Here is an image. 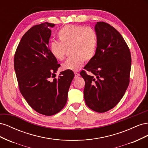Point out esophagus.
<instances>
[{"instance_id":"1","label":"esophagus","mask_w":148,"mask_h":148,"mask_svg":"<svg viewBox=\"0 0 148 148\" xmlns=\"http://www.w3.org/2000/svg\"><path fill=\"white\" fill-rule=\"evenodd\" d=\"M74 73H75V78H78L79 76L80 75L79 73L76 72V71H75V72H74Z\"/></svg>"}]
</instances>
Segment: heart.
Segmentation results:
<instances>
[{
    "mask_svg": "<svg viewBox=\"0 0 148 148\" xmlns=\"http://www.w3.org/2000/svg\"><path fill=\"white\" fill-rule=\"evenodd\" d=\"M59 41H52L49 45V51L57 60H63L66 48L70 47L71 57L62 64L64 70L78 71L85 60L89 61L95 57L97 48V35L95 29L82 25H68L58 33Z\"/></svg>",
    "mask_w": 148,
    "mask_h": 148,
    "instance_id": "1",
    "label": "heart"
}]
</instances>
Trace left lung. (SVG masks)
Masks as SVG:
<instances>
[{"mask_svg": "<svg viewBox=\"0 0 148 148\" xmlns=\"http://www.w3.org/2000/svg\"><path fill=\"white\" fill-rule=\"evenodd\" d=\"M98 44L95 57L80 73L85 81L86 105L97 112H105L117 105L128 86L132 58L127 44L119 31L105 22L95 27Z\"/></svg>", "mask_w": 148, "mask_h": 148, "instance_id": "left-lung-1", "label": "left lung"}]
</instances>
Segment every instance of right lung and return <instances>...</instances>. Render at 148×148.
<instances>
[{"label":"right lung","mask_w":148,"mask_h":148,"mask_svg":"<svg viewBox=\"0 0 148 148\" xmlns=\"http://www.w3.org/2000/svg\"><path fill=\"white\" fill-rule=\"evenodd\" d=\"M54 26L48 22L33 26L21 39L14 57L22 96L34 110L47 116L64 108L74 78L72 71L65 70L51 79L60 66L49 51L51 28Z\"/></svg>","instance_id":"obj_1"}]
</instances>
